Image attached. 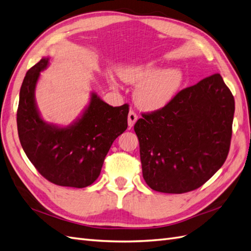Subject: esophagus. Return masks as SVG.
<instances>
[{
  "label": "esophagus",
  "instance_id": "esophagus-1",
  "mask_svg": "<svg viewBox=\"0 0 251 251\" xmlns=\"http://www.w3.org/2000/svg\"><path fill=\"white\" fill-rule=\"evenodd\" d=\"M137 119H138V116L136 115V113H135L134 111H130V113H128V115H127V125H128V126L132 127L135 125V123L137 121Z\"/></svg>",
  "mask_w": 251,
  "mask_h": 251
}]
</instances>
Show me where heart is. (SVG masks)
Wrapping results in <instances>:
<instances>
[{
  "label": "heart",
  "mask_w": 251,
  "mask_h": 251,
  "mask_svg": "<svg viewBox=\"0 0 251 251\" xmlns=\"http://www.w3.org/2000/svg\"><path fill=\"white\" fill-rule=\"evenodd\" d=\"M125 82L137 85L134 100L141 110L155 112L164 109L176 97L184 82L178 69L164 70L155 61L131 63L117 70ZM112 85H116L111 79Z\"/></svg>",
  "instance_id": "1"
}]
</instances>
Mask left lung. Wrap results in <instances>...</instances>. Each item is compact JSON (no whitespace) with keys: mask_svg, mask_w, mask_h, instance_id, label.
Masks as SVG:
<instances>
[{"mask_svg":"<svg viewBox=\"0 0 251 251\" xmlns=\"http://www.w3.org/2000/svg\"><path fill=\"white\" fill-rule=\"evenodd\" d=\"M234 98L220 74L180 91L164 109L134 126L142 175L162 193L195 190L224 164L230 148Z\"/></svg>","mask_w":251,"mask_h":251,"instance_id":"8db88e82","label":"left lung"}]
</instances>
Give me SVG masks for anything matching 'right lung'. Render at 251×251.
Masks as SVG:
<instances>
[{
	"label": "right lung",
	"mask_w": 251,
	"mask_h": 251,
	"mask_svg": "<svg viewBox=\"0 0 251 251\" xmlns=\"http://www.w3.org/2000/svg\"><path fill=\"white\" fill-rule=\"evenodd\" d=\"M44 57L26 73L20 90L17 125L26 156L52 184L84 188L98 178L114 140L127 127L128 105L105 103L96 93L82 114L66 126L43 120L35 92L40 74L47 69Z\"/></svg>",
	"instance_id": "right-lung-1"
}]
</instances>
